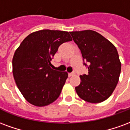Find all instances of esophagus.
Masks as SVG:
<instances>
[{"instance_id":"1","label":"esophagus","mask_w":130,"mask_h":130,"mask_svg":"<svg viewBox=\"0 0 130 130\" xmlns=\"http://www.w3.org/2000/svg\"><path fill=\"white\" fill-rule=\"evenodd\" d=\"M74 74V72H72V73H69V74H68V76H73Z\"/></svg>"}]
</instances>
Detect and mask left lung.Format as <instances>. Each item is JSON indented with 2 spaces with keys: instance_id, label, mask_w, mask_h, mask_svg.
Masks as SVG:
<instances>
[{
  "instance_id": "8db88e82",
  "label": "left lung",
  "mask_w": 130,
  "mask_h": 130,
  "mask_svg": "<svg viewBox=\"0 0 130 130\" xmlns=\"http://www.w3.org/2000/svg\"><path fill=\"white\" fill-rule=\"evenodd\" d=\"M70 34L86 61L84 65L88 69V74L80 75L81 83L75 87L77 95L90 103L106 100L116 87L121 71L117 49L94 30L73 31Z\"/></svg>"
}]
</instances>
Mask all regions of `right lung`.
Instances as JSON below:
<instances>
[{
	"label": "right lung",
	"instance_id": "obj_1",
	"mask_svg": "<svg viewBox=\"0 0 130 130\" xmlns=\"http://www.w3.org/2000/svg\"><path fill=\"white\" fill-rule=\"evenodd\" d=\"M72 41L68 32L41 30L28 35L12 59L16 84L24 98L37 106L50 104L58 98L68 79L67 72L51 69V59L62 43Z\"/></svg>",
	"mask_w": 130,
	"mask_h": 130
}]
</instances>
